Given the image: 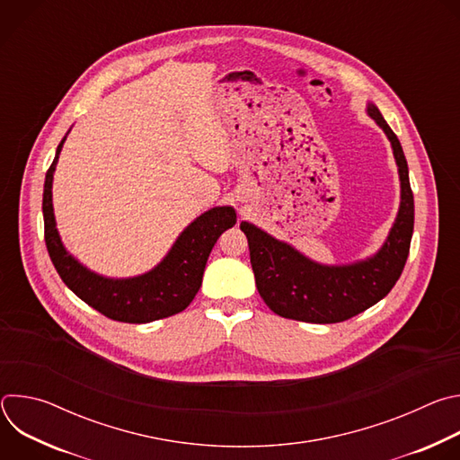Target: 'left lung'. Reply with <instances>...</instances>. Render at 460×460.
Segmentation results:
<instances>
[{
  "label": "left lung",
  "instance_id": "1",
  "mask_svg": "<svg viewBox=\"0 0 460 460\" xmlns=\"http://www.w3.org/2000/svg\"><path fill=\"white\" fill-rule=\"evenodd\" d=\"M367 114L391 142L401 178V206L384 245L369 258L325 266L260 227L242 222L256 289L270 309L284 318L311 323L344 322L382 300L402 275L413 234L415 206L402 146L376 105Z\"/></svg>",
  "mask_w": 460,
  "mask_h": 460
}]
</instances>
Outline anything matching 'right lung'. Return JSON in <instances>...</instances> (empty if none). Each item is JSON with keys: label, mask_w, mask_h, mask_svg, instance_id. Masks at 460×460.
Here are the masks:
<instances>
[{"label": "right lung", "mask_w": 460, "mask_h": 460, "mask_svg": "<svg viewBox=\"0 0 460 460\" xmlns=\"http://www.w3.org/2000/svg\"><path fill=\"white\" fill-rule=\"evenodd\" d=\"M65 138L56 149L43 185L45 243L65 286L85 304L118 322L146 323L183 311L202 286L208 258L218 236L236 224L234 209L229 206L213 208L192 220L176 238L165 258L151 271L130 279L102 277L82 266L65 249L56 229L52 178Z\"/></svg>", "instance_id": "right-lung-1"}]
</instances>
